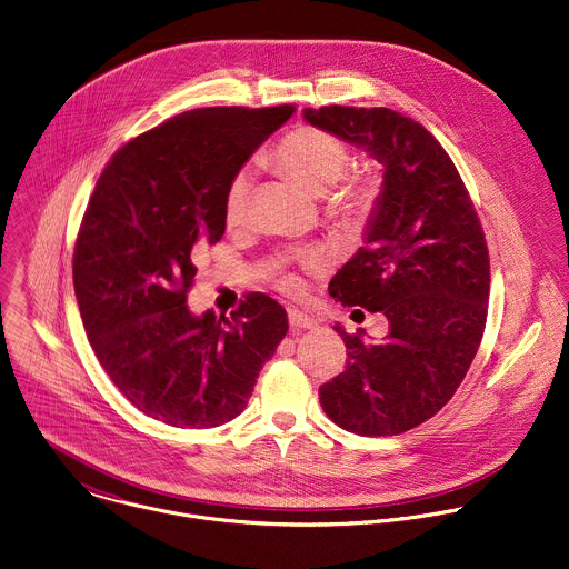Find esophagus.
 <instances>
[{"label":"esophagus","instance_id":"1","mask_svg":"<svg viewBox=\"0 0 569 569\" xmlns=\"http://www.w3.org/2000/svg\"><path fill=\"white\" fill-rule=\"evenodd\" d=\"M288 321H290L292 330H312V328H317V319L301 312V310H290Z\"/></svg>","mask_w":569,"mask_h":569}]
</instances>
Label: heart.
<instances>
[{"instance_id": "obj_1", "label": "heart", "mask_w": 569, "mask_h": 569, "mask_svg": "<svg viewBox=\"0 0 569 569\" xmlns=\"http://www.w3.org/2000/svg\"><path fill=\"white\" fill-rule=\"evenodd\" d=\"M279 166L308 192L326 194L330 192L346 170L350 168L352 154L350 148L335 134L319 128H299L288 134L277 148ZM252 188V172L241 168L228 183L223 194V221L232 228L246 219L248 201ZM379 201V183L370 177H357L346 181L339 190L330 194V212L343 219H363L368 217ZM310 266H317V259H310ZM286 288H292L295 281L286 277L281 281Z\"/></svg>"}]
</instances>
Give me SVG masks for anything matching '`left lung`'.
Returning <instances> with one entry per match:
<instances>
[{"label":"left lung","instance_id":"1","mask_svg":"<svg viewBox=\"0 0 569 569\" xmlns=\"http://www.w3.org/2000/svg\"><path fill=\"white\" fill-rule=\"evenodd\" d=\"M303 119L383 166L379 201L357 254L328 290L383 312L381 343L341 335L348 366L319 388L323 412L361 437L408 432L457 392L481 346L490 257L475 203L443 146L390 108H306Z\"/></svg>","mask_w":569,"mask_h":569}]
</instances>
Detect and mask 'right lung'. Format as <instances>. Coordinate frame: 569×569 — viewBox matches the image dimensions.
<instances>
[{
	"label": "right lung",
	"mask_w": 569,
	"mask_h": 569,
	"mask_svg": "<svg viewBox=\"0 0 569 569\" xmlns=\"http://www.w3.org/2000/svg\"><path fill=\"white\" fill-rule=\"evenodd\" d=\"M295 106L181 112L119 148L83 212L72 283L90 346L119 392L172 428L239 417L263 363L288 332L263 292L217 317L186 295L194 250L223 237V194Z\"/></svg>",
	"instance_id": "1"
}]
</instances>
